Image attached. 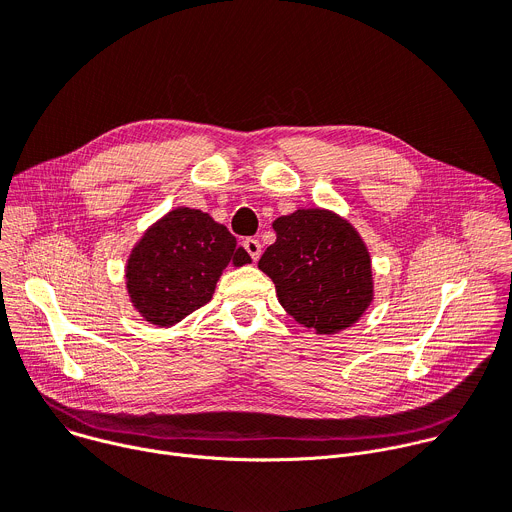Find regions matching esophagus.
Listing matches in <instances>:
<instances>
[{
  "mask_svg": "<svg viewBox=\"0 0 512 512\" xmlns=\"http://www.w3.org/2000/svg\"><path fill=\"white\" fill-rule=\"evenodd\" d=\"M243 247H245V251L251 255L253 261H257V259L261 257V243H259L257 239H253V237L245 239V241H243Z\"/></svg>",
  "mask_w": 512,
  "mask_h": 512,
  "instance_id": "esophagus-1",
  "label": "esophagus"
}]
</instances>
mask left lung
Returning <instances> with one entry per match:
<instances>
[{
	"label": "left lung",
	"mask_w": 512,
	"mask_h": 512,
	"mask_svg": "<svg viewBox=\"0 0 512 512\" xmlns=\"http://www.w3.org/2000/svg\"><path fill=\"white\" fill-rule=\"evenodd\" d=\"M275 243L259 269L275 283L277 300L316 334L350 328L373 302L371 253L356 229L326 208H298L273 221Z\"/></svg>",
	"instance_id": "obj_1"
}]
</instances>
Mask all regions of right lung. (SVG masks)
<instances>
[{"mask_svg": "<svg viewBox=\"0 0 512 512\" xmlns=\"http://www.w3.org/2000/svg\"><path fill=\"white\" fill-rule=\"evenodd\" d=\"M251 263L229 229L208 212L178 206L141 235L125 265V285L143 320L170 328L210 302L227 265Z\"/></svg>", "mask_w": 512, "mask_h": 512, "instance_id": "right-lung-1", "label": "right lung"}]
</instances>
